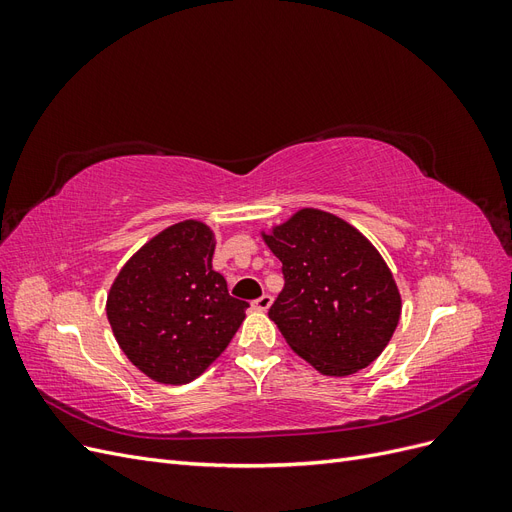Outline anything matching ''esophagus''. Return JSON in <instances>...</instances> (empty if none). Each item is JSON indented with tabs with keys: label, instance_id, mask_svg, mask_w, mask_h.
<instances>
[{
	"label": "esophagus",
	"instance_id": "34e87169",
	"mask_svg": "<svg viewBox=\"0 0 512 512\" xmlns=\"http://www.w3.org/2000/svg\"><path fill=\"white\" fill-rule=\"evenodd\" d=\"M271 303H273L271 294H262V297H258V299L252 303V307L258 309V312H267V309L271 307Z\"/></svg>",
	"mask_w": 512,
	"mask_h": 512
}]
</instances>
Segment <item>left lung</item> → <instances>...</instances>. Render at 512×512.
Returning a JSON list of instances; mask_svg holds the SVG:
<instances>
[{
	"label": "left lung",
	"instance_id": "obj_1",
	"mask_svg": "<svg viewBox=\"0 0 512 512\" xmlns=\"http://www.w3.org/2000/svg\"><path fill=\"white\" fill-rule=\"evenodd\" d=\"M284 288L269 309L288 346L324 376H348L389 344L401 299L389 267L359 230L303 209L265 237Z\"/></svg>",
	"mask_w": 512,
	"mask_h": 512
}]
</instances>
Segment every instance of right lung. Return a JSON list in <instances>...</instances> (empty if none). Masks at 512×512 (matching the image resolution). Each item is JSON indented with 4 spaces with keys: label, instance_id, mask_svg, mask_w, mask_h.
I'll use <instances>...</instances> for the list:
<instances>
[{
    "label": "right lung",
    "instance_id": "right-lung-1",
    "mask_svg": "<svg viewBox=\"0 0 512 512\" xmlns=\"http://www.w3.org/2000/svg\"><path fill=\"white\" fill-rule=\"evenodd\" d=\"M215 239L200 222L166 228L141 247L108 292L106 316L121 350L151 380L185 384L226 350L247 301L213 271Z\"/></svg>",
    "mask_w": 512,
    "mask_h": 512
}]
</instances>
